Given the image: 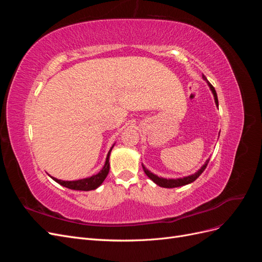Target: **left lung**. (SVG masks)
Instances as JSON below:
<instances>
[{
  "mask_svg": "<svg viewBox=\"0 0 262 262\" xmlns=\"http://www.w3.org/2000/svg\"><path fill=\"white\" fill-rule=\"evenodd\" d=\"M202 78L203 80L207 82L208 86L210 87V90L213 94V97H214V101H215V105L216 107H219V100H217V95H216V92L215 90H214V87L210 84V82L207 80V77H205L204 75H202ZM210 161V158H208L207 161H205V163L201 166V168L195 171L194 173H192V175H189V176H186V177H182V178H164V177H158L157 175H155V173H153L150 170H148L145 166L142 164V167H143V170L144 172L146 173V176L150 179L153 180L156 185H158L160 187H163V188H177V187H181V186H186V185H189L191 184V182H193L198 177H199L201 173L203 172V170L205 169V167H207V165Z\"/></svg>",
  "mask_w": 262,
  "mask_h": 262,
  "instance_id": "1",
  "label": "left lung"
}]
</instances>
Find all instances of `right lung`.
Listing matches in <instances>:
<instances>
[{
    "mask_svg": "<svg viewBox=\"0 0 262 262\" xmlns=\"http://www.w3.org/2000/svg\"><path fill=\"white\" fill-rule=\"evenodd\" d=\"M116 143H114V145L112 146V148L109 149V152L107 154L106 157V162L102 166V168L100 169L99 172H97L96 175H93L91 177H86L83 179H76V180H61L58 178H54L52 176H50L55 182H58L59 185L72 189V190H81V191H91V190H95L97 189L104 180L106 179L108 172H109V168H110V164H109V157H110V153H112V149L114 148Z\"/></svg>",
    "mask_w": 262,
    "mask_h": 262,
    "instance_id": "1",
    "label": "right lung"
}]
</instances>
